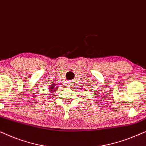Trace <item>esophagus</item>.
Returning <instances> with one entry per match:
<instances>
[{
	"label": "esophagus",
	"instance_id": "esophagus-1",
	"mask_svg": "<svg viewBox=\"0 0 146 146\" xmlns=\"http://www.w3.org/2000/svg\"><path fill=\"white\" fill-rule=\"evenodd\" d=\"M68 86V87H70L72 85V82H70V81H69V82H67V84H66Z\"/></svg>",
	"mask_w": 146,
	"mask_h": 146
}]
</instances>
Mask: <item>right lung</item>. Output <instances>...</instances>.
I'll list each match as a JSON object with an SVG mask.
<instances>
[{
    "label": "right lung",
    "mask_w": 146,
    "mask_h": 146,
    "mask_svg": "<svg viewBox=\"0 0 146 146\" xmlns=\"http://www.w3.org/2000/svg\"><path fill=\"white\" fill-rule=\"evenodd\" d=\"M57 87V86H56ZM55 86H54V84H52V86H51L50 87V90H54L56 89L55 88Z\"/></svg>",
    "instance_id": "obj_1"
}]
</instances>
